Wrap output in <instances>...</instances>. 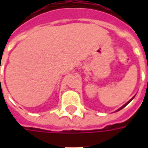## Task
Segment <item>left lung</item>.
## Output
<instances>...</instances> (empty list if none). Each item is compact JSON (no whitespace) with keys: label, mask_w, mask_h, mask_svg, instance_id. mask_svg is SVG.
<instances>
[{"label":"left lung","mask_w":148,"mask_h":148,"mask_svg":"<svg viewBox=\"0 0 148 148\" xmlns=\"http://www.w3.org/2000/svg\"><path fill=\"white\" fill-rule=\"evenodd\" d=\"M133 98H134V97H132V99H131V100H130V101H127V103H126V104H125V105H124V106H122V107H121V108H120V109H118V110H117V111H119V110H121V109H123V108H124V107H125V106H127V104H128V103H129V102H130V101H132V99H133Z\"/></svg>","instance_id":"8db88e82"}]
</instances>
